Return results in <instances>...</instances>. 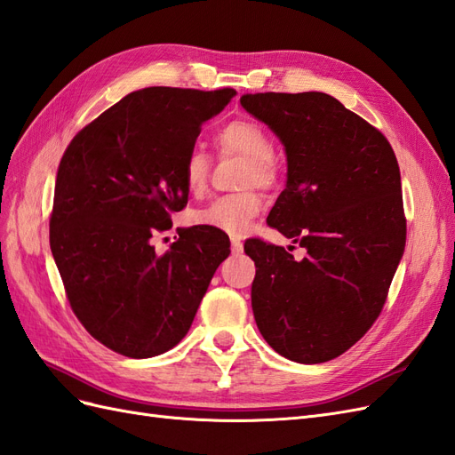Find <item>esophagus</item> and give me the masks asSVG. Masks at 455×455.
<instances>
[{
  "mask_svg": "<svg viewBox=\"0 0 455 455\" xmlns=\"http://www.w3.org/2000/svg\"><path fill=\"white\" fill-rule=\"evenodd\" d=\"M230 246H232V253L235 255L242 253V250H243V243L240 238H230Z\"/></svg>",
  "mask_w": 455,
  "mask_h": 455,
  "instance_id": "1",
  "label": "esophagus"
}]
</instances>
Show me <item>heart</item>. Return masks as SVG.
Returning a JSON list of instances; mask_svg holds the SVG:
<instances>
[{
  "label": "heart",
  "mask_w": 455,
  "mask_h": 455,
  "mask_svg": "<svg viewBox=\"0 0 455 455\" xmlns=\"http://www.w3.org/2000/svg\"><path fill=\"white\" fill-rule=\"evenodd\" d=\"M217 144L225 154H235L246 159L243 184H258L271 188L281 177V167L271 154V140L263 126L250 119H238L225 124L217 132ZM209 179V157L202 149H190L182 165V180L186 190L200 194ZM261 197L258 192L246 190L238 194L219 196L215 200L194 212L196 225L225 232L230 236H242L251 219L261 212Z\"/></svg>",
  "instance_id": "b5f03b06"
}]
</instances>
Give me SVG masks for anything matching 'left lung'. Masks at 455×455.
<instances>
[{"label": "left lung", "mask_w": 455, "mask_h": 455, "mask_svg": "<svg viewBox=\"0 0 455 455\" xmlns=\"http://www.w3.org/2000/svg\"><path fill=\"white\" fill-rule=\"evenodd\" d=\"M242 108L286 151V188L267 223L307 255L263 240L251 309L276 354L296 363L342 355L380 315L405 248L402 179L388 140L323 92L246 94Z\"/></svg>", "instance_id": "left-lung-1"}]
</instances>
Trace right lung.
<instances>
[{
	"instance_id": "1",
	"label": "right lung",
	"mask_w": 455,
	"mask_h": 455,
	"mask_svg": "<svg viewBox=\"0 0 455 455\" xmlns=\"http://www.w3.org/2000/svg\"><path fill=\"white\" fill-rule=\"evenodd\" d=\"M236 96L223 88L132 92L86 124L57 169L50 246L75 315L98 342L144 359L177 346L196 317L227 238L186 228L157 255L156 232L188 202L182 165L202 124Z\"/></svg>"
}]
</instances>
